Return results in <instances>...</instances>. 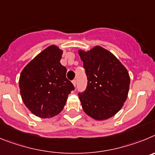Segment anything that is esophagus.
<instances>
[{
    "mask_svg": "<svg viewBox=\"0 0 155 155\" xmlns=\"http://www.w3.org/2000/svg\"><path fill=\"white\" fill-rule=\"evenodd\" d=\"M72 84H73V86H75V87H76V79H74V80H72Z\"/></svg>",
    "mask_w": 155,
    "mask_h": 155,
    "instance_id": "esophagus-1",
    "label": "esophagus"
}]
</instances>
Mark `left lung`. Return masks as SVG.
<instances>
[{
    "instance_id": "left-lung-1",
    "label": "left lung",
    "mask_w": 155,
    "mask_h": 155,
    "mask_svg": "<svg viewBox=\"0 0 155 155\" xmlns=\"http://www.w3.org/2000/svg\"><path fill=\"white\" fill-rule=\"evenodd\" d=\"M87 76V87L79 98L84 112L97 120L112 117L127 98L130 76L125 66L103 47L79 50Z\"/></svg>"
}]
</instances>
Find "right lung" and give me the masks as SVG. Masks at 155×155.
I'll return each instance as SVG.
<instances>
[{
    "instance_id": "obj_1",
    "label": "right lung",
    "mask_w": 155,
    "mask_h": 155,
    "mask_svg": "<svg viewBox=\"0 0 155 155\" xmlns=\"http://www.w3.org/2000/svg\"><path fill=\"white\" fill-rule=\"evenodd\" d=\"M62 50L52 45L41 51L21 71L19 88L24 104L41 118L53 117L65 105L74 86L61 65Z\"/></svg>"
}]
</instances>
